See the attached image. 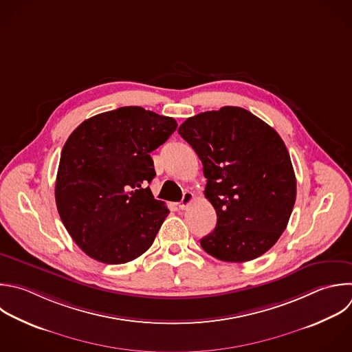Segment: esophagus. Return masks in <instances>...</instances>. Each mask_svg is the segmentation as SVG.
<instances>
[{"label":"esophagus","instance_id":"34e87169","mask_svg":"<svg viewBox=\"0 0 352 352\" xmlns=\"http://www.w3.org/2000/svg\"><path fill=\"white\" fill-rule=\"evenodd\" d=\"M192 201H194V194L190 192V191H184L183 198H182V201H180V204H179V208H180L182 210H184V209L188 208V205H190Z\"/></svg>","mask_w":352,"mask_h":352}]
</instances>
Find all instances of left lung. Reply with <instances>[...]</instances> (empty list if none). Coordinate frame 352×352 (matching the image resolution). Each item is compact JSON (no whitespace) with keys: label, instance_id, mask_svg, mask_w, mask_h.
I'll list each match as a JSON object with an SVG mask.
<instances>
[{"label":"left lung","instance_id":"obj_1","mask_svg":"<svg viewBox=\"0 0 352 352\" xmlns=\"http://www.w3.org/2000/svg\"><path fill=\"white\" fill-rule=\"evenodd\" d=\"M177 132L204 165L205 197L217 214L202 249L230 263L264 254L285 231L296 201V176L280 136L232 106L194 116Z\"/></svg>","mask_w":352,"mask_h":352}]
</instances>
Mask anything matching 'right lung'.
Returning <instances> with one entry per match:
<instances>
[{
	"instance_id": "right-lung-1",
	"label": "right lung",
	"mask_w": 352,
	"mask_h": 352,
	"mask_svg": "<svg viewBox=\"0 0 352 352\" xmlns=\"http://www.w3.org/2000/svg\"><path fill=\"white\" fill-rule=\"evenodd\" d=\"M176 128L172 117L128 106L84 121L69 136L55 199L66 230L89 257L122 264L153 245L169 209L146 187L155 176L150 153Z\"/></svg>"
}]
</instances>
